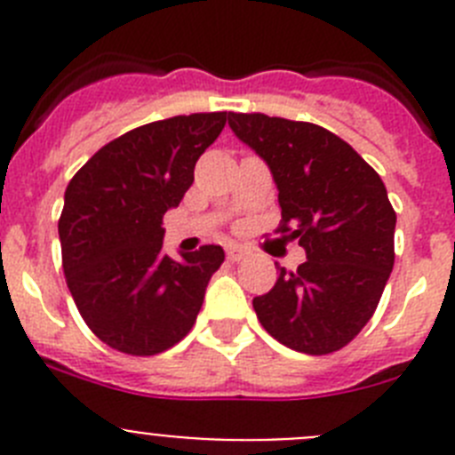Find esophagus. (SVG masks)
Instances as JSON below:
<instances>
[{
  "instance_id": "esophagus-1",
  "label": "esophagus",
  "mask_w": 455,
  "mask_h": 455,
  "mask_svg": "<svg viewBox=\"0 0 455 455\" xmlns=\"http://www.w3.org/2000/svg\"><path fill=\"white\" fill-rule=\"evenodd\" d=\"M246 255L248 252L241 246H228V259H230V262H239V259H243Z\"/></svg>"
}]
</instances>
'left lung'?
<instances>
[{"label": "left lung", "mask_w": 455, "mask_h": 455, "mask_svg": "<svg viewBox=\"0 0 455 455\" xmlns=\"http://www.w3.org/2000/svg\"><path fill=\"white\" fill-rule=\"evenodd\" d=\"M228 123L271 168L283 209L275 232L307 255L252 299L257 319L293 351H339L371 319L392 273L396 212L387 188L347 140L319 124L232 111Z\"/></svg>", "instance_id": "1"}]
</instances>
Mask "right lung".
Listing matches in <instances>:
<instances>
[{"label":"right lung","instance_id":"right-lung-1","mask_svg":"<svg viewBox=\"0 0 455 455\" xmlns=\"http://www.w3.org/2000/svg\"><path fill=\"white\" fill-rule=\"evenodd\" d=\"M228 111L175 116L118 136L75 172L59 239L79 315L107 347L156 355L188 335L219 271L220 246L164 255V214L193 184V168Z\"/></svg>","mask_w":455,"mask_h":455}]
</instances>
